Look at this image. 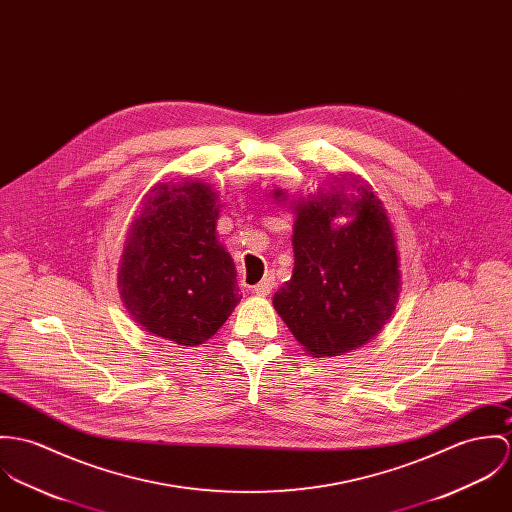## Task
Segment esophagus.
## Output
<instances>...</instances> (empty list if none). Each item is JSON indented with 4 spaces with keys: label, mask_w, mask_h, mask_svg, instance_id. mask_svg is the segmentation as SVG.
Instances as JSON below:
<instances>
[{
    "label": "esophagus",
    "mask_w": 512,
    "mask_h": 512,
    "mask_svg": "<svg viewBox=\"0 0 512 512\" xmlns=\"http://www.w3.org/2000/svg\"><path fill=\"white\" fill-rule=\"evenodd\" d=\"M273 286H275V279H273V277H265L261 283L253 286V292H255L257 296H267V294L273 290Z\"/></svg>",
    "instance_id": "1"
}]
</instances>
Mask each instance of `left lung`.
Returning <instances> with one entry per match:
<instances>
[{
  "label": "left lung",
  "instance_id": "left-lung-1",
  "mask_svg": "<svg viewBox=\"0 0 512 512\" xmlns=\"http://www.w3.org/2000/svg\"><path fill=\"white\" fill-rule=\"evenodd\" d=\"M294 214L292 277L273 306L312 357H336L373 340L395 314L400 257L391 216L359 174H338L306 198L273 190ZM343 215L350 220L336 225Z\"/></svg>",
  "mask_w": 512,
  "mask_h": 512
}]
</instances>
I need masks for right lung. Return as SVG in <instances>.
Instances as JSON below:
<instances>
[{"instance_id": "1", "label": "right lung", "mask_w": 512, "mask_h": 512, "mask_svg": "<svg viewBox=\"0 0 512 512\" xmlns=\"http://www.w3.org/2000/svg\"><path fill=\"white\" fill-rule=\"evenodd\" d=\"M220 196L202 180L151 186L125 233L117 288L149 334L194 347L210 340L241 300L237 271L218 241Z\"/></svg>"}]
</instances>
